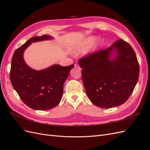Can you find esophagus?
Masks as SVG:
<instances>
[{"label": "esophagus", "mask_w": 150, "mask_h": 150, "mask_svg": "<svg viewBox=\"0 0 150 150\" xmlns=\"http://www.w3.org/2000/svg\"><path fill=\"white\" fill-rule=\"evenodd\" d=\"M74 67H75L76 68H77V69H80V66H79L78 64H74Z\"/></svg>", "instance_id": "esophagus-1"}]
</instances>
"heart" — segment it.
<instances>
[{"label": "heart", "mask_w": 150, "mask_h": 150, "mask_svg": "<svg viewBox=\"0 0 150 150\" xmlns=\"http://www.w3.org/2000/svg\"><path fill=\"white\" fill-rule=\"evenodd\" d=\"M96 39L97 38L95 37H91L88 38L84 42L80 45V46L77 48V51L78 52H83L85 51V50L88 49L90 46H91L96 41Z\"/></svg>", "instance_id": "obj_1"}]
</instances>
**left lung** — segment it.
Masks as SVG:
<instances>
[{
    "label": "left lung",
    "mask_w": 150,
    "mask_h": 150,
    "mask_svg": "<svg viewBox=\"0 0 150 150\" xmlns=\"http://www.w3.org/2000/svg\"><path fill=\"white\" fill-rule=\"evenodd\" d=\"M112 50L117 56L110 59ZM86 94L95 105L116 107L125 103L133 93L139 78V66L133 47L124 40H116L105 49L79 59Z\"/></svg>",
    "instance_id": "8db88e82"
}]
</instances>
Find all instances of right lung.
I'll list each match as a JSON object with an SVG mask.
<instances>
[{"label": "right lung", "mask_w": 150, "mask_h": 150, "mask_svg": "<svg viewBox=\"0 0 150 150\" xmlns=\"http://www.w3.org/2000/svg\"><path fill=\"white\" fill-rule=\"evenodd\" d=\"M51 38L47 35L30 38L16 50L12 59V85L21 100L33 110H47L58 105L62 96L64 81L74 66L55 64L46 69L36 71L25 64L23 53L31 42Z\"/></svg>", "instance_id": "right-lung-1"}]
</instances>
